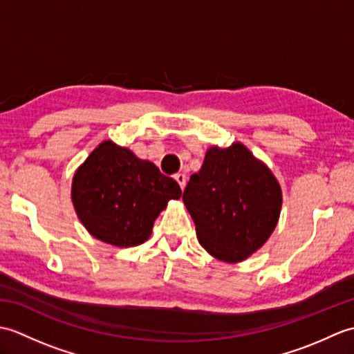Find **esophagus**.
<instances>
[{
  "label": "esophagus",
  "instance_id": "obj_1",
  "mask_svg": "<svg viewBox=\"0 0 354 354\" xmlns=\"http://www.w3.org/2000/svg\"><path fill=\"white\" fill-rule=\"evenodd\" d=\"M175 179H176V181H178L179 187H181V189L184 190V187H185V183H187V178H185V175H184V173H176V175H175Z\"/></svg>",
  "mask_w": 354,
  "mask_h": 354
}]
</instances>
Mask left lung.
<instances>
[{"label": "left lung", "instance_id": "8db88e82", "mask_svg": "<svg viewBox=\"0 0 354 354\" xmlns=\"http://www.w3.org/2000/svg\"><path fill=\"white\" fill-rule=\"evenodd\" d=\"M201 246L225 263H239L268 242L280 219L283 194L268 165L242 142L207 149L183 196Z\"/></svg>", "mask_w": 354, "mask_h": 354}]
</instances>
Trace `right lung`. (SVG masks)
<instances>
[{
  "label": "right lung",
  "instance_id": "right-lung-1",
  "mask_svg": "<svg viewBox=\"0 0 354 354\" xmlns=\"http://www.w3.org/2000/svg\"><path fill=\"white\" fill-rule=\"evenodd\" d=\"M173 178L131 149L104 140L73 176L71 201L93 237L117 248L145 243L169 201L181 198Z\"/></svg>",
  "mask_w": 354,
  "mask_h": 354
}]
</instances>
